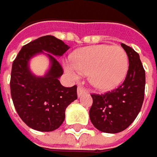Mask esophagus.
<instances>
[{"label":"esophagus","instance_id":"34e87169","mask_svg":"<svg viewBox=\"0 0 157 157\" xmlns=\"http://www.w3.org/2000/svg\"><path fill=\"white\" fill-rule=\"evenodd\" d=\"M85 93H87V90H86L83 87H78V97L82 96V95L85 94Z\"/></svg>","mask_w":157,"mask_h":157}]
</instances>
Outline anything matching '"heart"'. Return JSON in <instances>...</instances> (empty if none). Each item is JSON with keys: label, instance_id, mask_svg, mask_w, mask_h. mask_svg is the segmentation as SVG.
I'll return each instance as SVG.
<instances>
[{"label": "heart", "instance_id": "1", "mask_svg": "<svg viewBox=\"0 0 157 157\" xmlns=\"http://www.w3.org/2000/svg\"><path fill=\"white\" fill-rule=\"evenodd\" d=\"M128 66V55L122 47L97 44L75 52L71 56V63H67L65 68L73 78L88 74L89 81L93 87L110 90L123 80Z\"/></svg>", "mask_w": 157, "mask_h": 157}]
</instances>
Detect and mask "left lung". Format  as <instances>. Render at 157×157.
Masks as SVG:
<instances>
[{"mask_svg": "<svg viewBox=\"0 0 157 157\" xmlns=\"http://www.w3.org/2000/svg\"><path fill=\"white\" fill-rule=\"evenodd\" d=\"M128 55L129 68L123 83L103 94L92 93L90 119L100 131L116 133L125 130L141 111L145 88V71L139 54L121 44Z\"/></svg>", "mask_w": 157, "mask_h": 157, "instance_id": "1", "label": "left lung"}]
</instances>
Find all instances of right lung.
<instances>
[{
  "label": "right lung",
  "instance_id": "1",
  "mask_svg": "<svg viewBox=\"0 0 157 157\" xmlns=\"http://www.w3.org/2000/svg\"><path fill=\"white\" fill-rule=\"evenodd\" d=\"M69 46L53 36H44L22 47L13 62L11 72V96L14 108L22 121L30 128L51 132L65 120L67 107L78 99L77 85L66 88L58 78L64 70L56 56H62ZM46 51L51 67L43 78L31 74L29 59L36 53Z\"/></svg>",
  "mask_w": 157,
  "mask_h": 157
}]
</instances>
